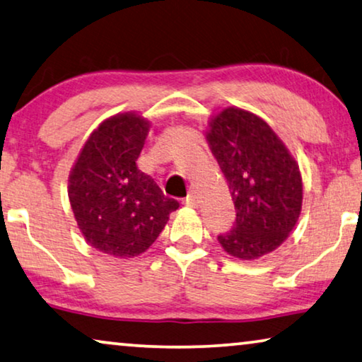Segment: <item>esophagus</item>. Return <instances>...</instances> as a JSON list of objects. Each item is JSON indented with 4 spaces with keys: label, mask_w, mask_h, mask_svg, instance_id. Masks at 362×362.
I'll return each mask as SVG.
<instances>
[{
    "label": "esophagus",
    "mask_w": 362,
    "mask_h": 362,
    "mask_svg": "<svg viewBox=\"0 0 362 362\" xmlns=\"http://www.w3.org/2000/svg\"><path fill=\"white\" fill-rule=\"evenodd\" d=\"M183 204H187V206L195 208L197 204H198V199H197V195H195V193H193V192L188 193V195L185 197V199H183Z\"/></svg>",
    "instance_id": "esophagus-1"
}]
</instances>
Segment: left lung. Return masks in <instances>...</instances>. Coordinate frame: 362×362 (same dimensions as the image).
I'll return each instance as SVG.
<instances>
[{
  "instance_id": "left-lung-1",
  "label": "left lung",
  "mask_w": 362,
  "mask_h": 362,
  "mask_svg": "<svg viewBox=\"0 0 362 362\" xmlns=\"http://www.w3.org/2000/svg\"><path fill=\"white\" fill-rule=\"evenodd\" d=\"M209 149L228 180L235 223L218 240L229 255L255 260L279 247L298 223L299 165L262 118L226 109L209 123Z\"/></svg>"
}]
</instances>
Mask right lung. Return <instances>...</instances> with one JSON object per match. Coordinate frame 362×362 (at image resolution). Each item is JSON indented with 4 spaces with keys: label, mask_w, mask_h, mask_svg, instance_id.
<instances>
[{
    "label": "right lung",
    "mask_w": 362,
    "mask_h": 362,
    "mask_svg": "<svg viewBox=\"0 0 362 362\" xmlns=\"http://www.w3.org/2000/svg\"><path fill=\"white\" fill-rule=\"evenodd\" d=\"M148 122L125 113L90 134L69 175L68 195L84 239L113 257L143 253L180 206L165 197L136 160Z\"/></svg>",
    "instance_id": "right-lung-1"
}]
</instances>
